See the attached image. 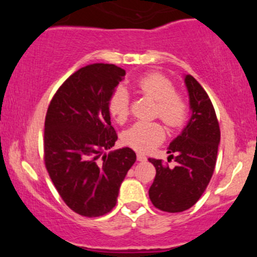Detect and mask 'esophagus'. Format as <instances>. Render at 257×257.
<instances>
[{"label":"esophagus","mask_w":257,"mask_h":257,"mask_svg":"<svg viewBox=\"0 0 257 257\" xmlns=\"http://www.w3.org/2000/svg\"><path fill=\"white\" fill-rule=\"evenodd\" d=\"M137 158H138L139 162H145L146 161V156L143 155V153H138Z\"/></svg>","instance_id":"obj_1"}]
</instances>
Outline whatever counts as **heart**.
<instances>
[{
    "label": "heart",
    "mask_w": 257,
    "mask_h": 257,
    "mask_svg": "<svg viewBox=\"0 0 257 257\" xmlns=\"http://www.w3.org/2000/svg\"><path fill=\"white\" fill-rule=\"evenodd\" d=\"M140 93L156 101L155 114L170 128L184 124L188 114L185 96L175 90L173 82L159 72H149L134 83ZM129 95L124 88H117L108 99V112L118 123L129 114ZM164 126L159 122H137L123 133V143L135 151L146 152L163 141Z\"/></svg>",
    "instance_id": "b5f03b06"
}]
</instances>
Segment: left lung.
Wrapping results in <instances>:
<instances>
[{
    "instance_id": "1",
    "label": "left lung",
    "mask_w": 257,
    "mask_h": 257,
    "mask_svg": "<svg viewBox=\"0 0 257 257\" xmlns=\"http://www.w3.org/2000/svg\"><path fill=\"white\" fill-rule=\"evenodd\" d=\"M190 94L192 117L184 132L168 146L169 168L162 159L149 158L156 176L149 196L156 208L167 213H181L198 202L213 176L220 143V125L211 100L191 75L185 78Z\"/></svg>"
}]
</instances>
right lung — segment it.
Listing matches in <instances>:
<instances>
[{"instance_id": "obj_1", "label": "right lung", "mask_w": 257, "mask_h": 257, "mask_svg": "<svg viewBox=\"0 0 257 257\" xmlns=\"http://www.w3.org/2000/svg\"><path fill=\"white\" fill-rule=\"evenodd\" d=\"M124 76L113 64L81 67L58 88L47 110L44 166L65 204L82 216L110 213L137 161L129 147L102 155L118 138L107 104Z\"/></svg>"}]
</instances>
